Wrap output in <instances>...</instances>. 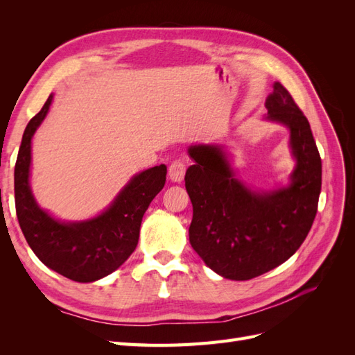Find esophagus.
Listing matches in <instances>:
<instances>
[{"mask_svg": "<svg viewBox=\"0 0 355 355\" xmlns=\"http://www.w3.org/2000/svg\"><path fill=\"white\" fill-rule=\"evenodd\" d=\"M185 171H187V166L182 163V161H173L168 167V179L171 182H176V184H180L185 178Z\"/></svg>", "mask_w": 355, "mask_h": 355, "instance_id": "34e87169", "label": "esophagus"}]
</instances>
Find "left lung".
<instances>
[{"label": "left lung", "mask_w": 355, "mask_h": 355, "mask_svg": "<svg viewBox=\"0 0 355 355\" xmlns=\"http://www.w3.org/2000/svg\"><path fill=\"white\" fill-rule=\"evenodd\" d=\"M266 121L288 128L295 168L286 187L253 189L237 178L223 145L188 148L192 202L189 243L210 270L235 282L250 280L293 256L313 227L321 191V158L306 116L274 83Z\"/></svg>", "instance_id": "8db88e82"}]
</instances>
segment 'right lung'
I'll return each instance as SVG.
<instances>
[{
  "label": "right lung",
  "mask_w": 355,
  "mask_h": 355,
  "mask_svg": "<svg viewBox=\"0 0 355 355\" xmlns=\"http://www.w3.org/2000/svg\"><path fill=\"white\" fill-rule=\"evenodd\" d=\"M53 94L28 123L15 167V201L20 230L38 259L50 270L78 283H93L118 270L139 241L142 218L166 184L167 167L159 164L135 175L101 214L65 222L41 209L29 176L32 137L44 121Z\"/></svg>",
  "instance_id": "add662e5"
}]
</instances>
